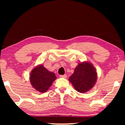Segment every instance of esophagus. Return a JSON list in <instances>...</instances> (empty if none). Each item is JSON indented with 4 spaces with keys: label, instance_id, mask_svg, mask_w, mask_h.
<instances>
[{
    "label": "esophagus",
    "instance_id": "obj_1",
    "mask_svg": "<svg viewBox=\"0 0 125 125\" xmlns=\"http://www.w3.org/2000/svg\"><path fill=\"white\" fill-rule=\"evenodd\" d=\"M66 74H64V75H60V77H61V78H66Z\"/></svg>",
    "mask_w": 125,
    "mask_h": 125
}]
</instances>
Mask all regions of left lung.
Returning a JSON list of instances; mask_svg holds the SVG:
<instances>
[{"label":"left lung","instance_id":"left-lung-1","mask_svg":"<svg viewBox=\"0 0 125 125\" xmlns=\"http://www.w3.org/2000/svg\"><path fill=\"white\" fill-rule=\"evenodd\" d=\"M97 78V72L93 65L88 62H83L79 63L76 66L69 80L77 91L85 93L93 88Z\"/></svg>","mask_w":125,"mask_h":125}]
</instances>
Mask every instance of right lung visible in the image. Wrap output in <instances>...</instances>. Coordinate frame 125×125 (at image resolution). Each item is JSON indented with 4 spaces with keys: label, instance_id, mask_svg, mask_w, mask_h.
<instances>
[{
    "label": "right lung",
    "instance_id": "right-lung-1",
    "mask_svg": "<svg viewBox=\"0 0 125 125\" xmlns=\"http://www.w3.org/2000/svg\"><path fill=\"white\" fill-rule=\"evenodd\" d=\"M56 79L54 73L48 71L42 65H39L31 71L30 82L37 91L45 93Z\"/></svg>",
    "mask_w": 125,
    "mask_h": 125
}]
</instances>
